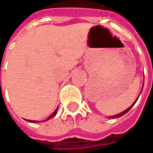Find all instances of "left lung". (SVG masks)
<instances>
[{
  "mask_svg": "<svg viewBox=\"0 0 153 153\" xmlns=\"http://www.w3.org/2000/svg\"><path fill=\"white\" fill-rule=\"evenodd\" d=\"M138 98H139V97H138ZM138 98H137V99L135 100V102H134L133 103V104H132V105H131V106H130V107H129V108H127L126 110H124V112H122V113H119V114H117V115H114V116H111V117H109V119H116V118H119V117H121V116H123V115H124V114H125V113H128L129 110L131 109V108H132V107L134 106V103L136 102V101L138 100Z\"/></svg>",
  "mask_w": 153,
  "mask_h": 153,
  "instance_id": "8db88e82",
  "label": "left lung"
}]
</instances>
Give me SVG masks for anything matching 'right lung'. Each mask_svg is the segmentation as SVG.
Instances as JSON below:
<instances>
[{"instance_id":"right-lung-1","label":"right lung","mask_w":153,"mask_h":153,"mask_svg":"<svg viewBox=\"0 0 153 153\" xmlns=\"http://www.w3.org/2000/svg\"><path fill=\"white\" fill-rule=\"evenodd\" d=\"M57 108L56 109L55 112H54V113H52L51 115H50V116H49V117L47 118V119H45V121H46V120H49V119H51V118H53V117L55 116L56 114V112H57ZM28 121H29V122H33V123H35V122H37V121H34V120H28Z\"/></svg>"}]
</instances>
